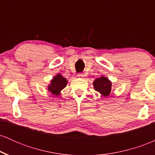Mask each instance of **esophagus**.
<instances>
[{
    "label": "esophagus",
    "instance_id": "1",
    "mask_svg": "<svg viewBox=\"0 0 155 155\" xmlns=\"http://www.w3.org/2000/svg\"><path fill=\"white\" fill-rule=\"evenodd\" d=\"M77 76H78V78H79V79H82V78L84 77V75L82 74H79L77 75Z\"/></svg>",
    "mask_w": 155,
    "mask_h": 155
}]
</instances>
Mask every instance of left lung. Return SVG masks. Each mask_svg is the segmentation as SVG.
<instances>
[{
  "label": "left lung",
  "mask_w": 155,
  "mask_h": 155,
  "mask_svg": "<svg viewBox=\"0 0 155 155\" xmlns=\"http://www.w3.org/2000/svg\"><path fill=\"white\" fill-rule=\"evenodd\" d=\"M92 84L95 90L98 92L102 96L107 97L109 95L111 90L112 83L107 77L101 76V77L95 79Z\"/></svg>",
  "instance_id": "left-lung-1"
}]
</instances>
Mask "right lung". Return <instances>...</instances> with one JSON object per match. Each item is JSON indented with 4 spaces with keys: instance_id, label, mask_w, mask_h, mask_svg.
Wrapping results in <instances>:
<instances>
[{
    "instance_id": "obj_1",
    "label": "right lung",
    "mask_w": 155,
    "mask_h": 155,
    "mask_svg": "<svg viewBox=\"0 0 155 155\" xmlns=\"http://www.w3.org/2000/svg\"><path fill=\"white\" fill-rule=\"evenodd\" d=\"M68 84V80L63 77L60 74L53 76L51 79L50 83L48 84V90L52 95L58 97L61 95V91L66 87Z\"/></svg>"
}]
</instances>
